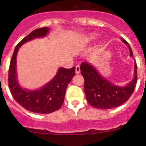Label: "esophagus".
I'll use <instances>...</instances> for the list:
<instances>
[{
    "label": "esophagus",
    "instance_id": "esophagus-1",
    "mask_svg": "<svg viewBox=\"0 0 146 146\" xmlns=\"http://www.w3.org/2000/svg\"><path fill=\"white\" fill-rule=\"evenodd\" d=\"M80 66H79V65H77V66H76V74H78V73H80Z\"/></svg>",
    "mask_w": 146,
    "mask_h": 146
}]
</instances>
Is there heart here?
Here are the masks:
<instances>
[{
  "instance_id": "heart-1",
  "label": "heart",
  "mask_w": 146,
  "mask_h": 146,
  "mask_svg": "<svg viewBox=\"0 0 146 146\" xmlns=\"http://www.w3.org/2000/svg\"><path fill=\"white\" fill-rule=\"evenodd\" d=\"M94 39H95V35H94V34H90V35H89L87 36V39H88V41H91Z\"/></svg>"
}]
</instances>
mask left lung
Wrapping results in <instances>:
<instances>
[{
  "label": "left lung",
  "instance_id": "1",
  "mask_svg": "<svg viewBox=\"0 0 146 146\" xmlns=\"http://www.w3.org/2000/svg\"><path fill=\"white\" fill-rule=\"evenodd\" d=\"M121 40L129 46L130 56H133L131 46L123 38ZM81 75L85 80L84 90L87 101L92 107L109 110L121 105L129 99L136 88L137 81V65H134V78L124 87L114 85L102 77L96 69L88 62L80 64Z\"/></svg>",
  "mask_w": 146,
  "mask_h": 146
}]
</instances>
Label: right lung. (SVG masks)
Instances as JSON below:
<instances>
[{
  "mask_svg": "<svg viewBox=\"0 0 146 146\" xmlns=\"http://www.w3.org/2000/svg\"><path fill=\"white\" fill-rule=\"evenodd\" d=\"M48 31L49 29L46 27L35 29L17 44L12 56L8 72V85L13 98L25 110L39 114H49L61 108L66 88L76 74V67L70 69L60 68L55 77L41 89L31 91L20 86L16 71V56L19 48L35 38L45 36Z\"/></svg>",
  "mask_w": 146,
  "mask_h": 146,
  "instance_id": "right-lung-1",
  "label": "right lung"
}]
</instances>
